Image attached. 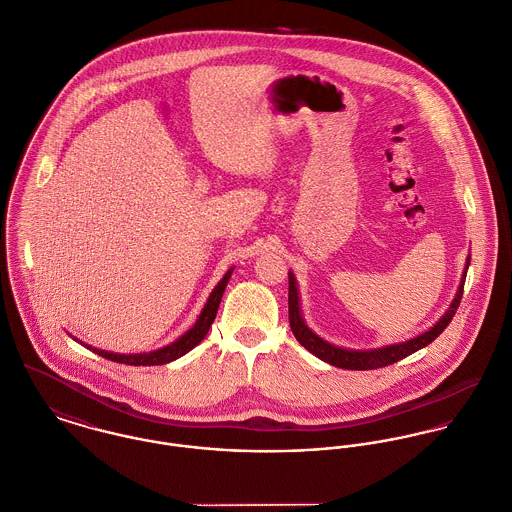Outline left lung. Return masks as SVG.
<instances>
[{
	"mask_svg": "<svg viewBox=\"0 0 512 512\" xmlns=\"http://www.w3.org/2000/svg\"><path fill=\"white\" fill-rule=\"evenodd\" d=\"M471 263V255L467 257V265H465V273L461 279V285L457 289V295L453 299V303L445 310V314L423 334L406 340V342H398V344H390V346H382V348H372V350H348V348H340L334 346L326 340H322L318 334H314L307 324L305 318L301 314V299H299V287H297V279L295 275L289 271V322H291V330L295 334V338L307 348L310 354H314L316 358L336 366V368H344V370H376V368H384L390 366L398 360H404L409 354L425 348L427 344H431L451 322L453 314L457 312L459 303L463 299V285H465V277H467V269Z\"/></svg>",
	"mask_w": 512,
	"mask_h": 512,
	"instance_id": "8db88e82",
	"label": "left lung"
}]
</instances>
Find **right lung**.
I'll return each mask as SVG.
<instances>
[{
	"instance_id": "add662e5",
	"label": "right lung",
	"mask_w": 512,
	"mask_h": 512,
	"mask_svg": "<svg viewBox=\"0 0 512 512\" xmlns=\"http://www.w3.org/2000/svg\"><path fill=\"white\" fill-rule=\"evenodd\" d=\"M231 273H233V267L223 275V279L217 283V287L211 291L207 303H205L202 314L198 316L196 324L186 332L182 334L176 342L160 348V350H154V352H144V354H114V352H106V350H99V348H93L89 344H83L85 348L97 352L99 356H103L106 360H112V362H118V364H128V366H162V364H168V362H174L178 358H182L184 354H188L192 348H196L207 334L211 322L215 320V314H217V308L221 303V297H223V291L231 279Z\"/></svg>"
}]
</instances>
